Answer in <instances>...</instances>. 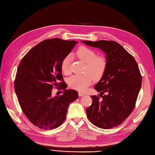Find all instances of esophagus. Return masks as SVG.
I'll list each match as a JSON object with an SVG mask.
<instances>
[{"instance_id": "1", "label": "esophagus", "mask_w": 155, "mask_h": 155, "mask_svg": "<svg viewBox=\"0 0 155 155\" xmlns=\"http://www.w3.org/2000/svg\"><path fill=\"white\" fill-rule=\"evenodd\" d=\"M85 96V94H84V93L81 92H79V96L82 97V96Z\"/></svg>"}]
</instances>
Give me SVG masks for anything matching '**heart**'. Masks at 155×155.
Returning a JSON list of instances; mask_svg holds the SVG:
<instances>
[{"mask_svg":"<svg viewBox=\"0 0 155 155\" xmlns=\"http://www.w3.org/2000/svg\"><path fill=\"white\" fill-rule=\"evenodd\" d=\"M76 55L86 63L83 75H74L68 79V85L74 90L85 91L92 83L93 79L100 80L104 76L107 69V59L102 55H96L94 50L86 46H81L76 52ZM61 69L64 74H68L70 70V57L64 58L61 64Z\"/></svg>","mask_w":155,"mask_h":155,"instance_id":"obj_1","label":"heart"}]
</instances>
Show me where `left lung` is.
<instances>
[{
  "instance_id": "8db88e82",
  "label": "left lung",
  "mask_w": 155,
  "mask_h": 155,
  "mask_svg": "<svg viewBox=\"0 0 155 155\" xmlns=\"http://www.w3.org/2000/svg\"><path fill=\"white\" fill-rule=\"evenodd\" d=\"M82 42L104 51L107 63L104 76L94 86L100 96H91L92 103L86 109L87 116L97 127L112 129L123 123L133 110L142 85L141 74L133 56L117 42Z\"/></svg>"
}]
</instances>
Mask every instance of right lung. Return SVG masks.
<instances>
[{
  "mask_svg": "<svg viewBox=\"0 0 155 155\" xmlns=\"http://www.w3.org/2000/svg\"><path fill=\"white\" fill-rule=\"evenodd\" d=\"M77 43L59 38L45 40L33 47L18 64L15 91L22 112L37 127L54 129L62 125L69 104L78 99L76 91L65 89L67 85L61 69L63 59ZM59 85L64 94L53 97L52 89Z\"/></svg>",
  "mask_w": 155,
  "mask_h": 155,
  "instance_id": "right-lung-1",
  "label": "right lung"
}]
</instances>
